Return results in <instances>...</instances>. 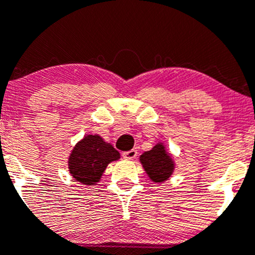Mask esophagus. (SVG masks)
Here are the masks:
<instances>
[{
    "label": "esophagus",
    "mask_w": 255,
    "mask_h": 255,
    "mask_svg": "<svg viewBox=\"0 0 255 255\" xmlns=\"http://www.w3.org/2000/svg\"><path fill=\"white\" fill-rule=\"evenodd\" d=\"M123 158H126V159H134L135 157H137V150L135 149H130V150H127V152H123L122 153Z\"/></svg>",
    "instance_id": "obj_1"
}]
</instances>
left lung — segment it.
Listing matches in <instances>:
<instances>
[{
  "label": "left lung",
  "mask_w": 255,
  "mask_h": 255,
  "mask_svg": "<svg viewBox=\"0 0 255 255\" xmlns=\"http://www.w3.org/2000/svg\"><path fill=\"white\" fill-rule=\"evenodd\" d=\"M139 160L148 177L155 183L167 180L174 169V163L170 155L165 152L162 143H158L152 149L143 153Z\"/></svg>",
  "instance_id": "8db88e82"
}]
</instances>
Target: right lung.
I'll use <instances>...</instances> for the list:
<instances>
[{"label":"right lung","mask_w":255,"mask_h":255,"mask_svg":"<svg viewBox=\"0 0 255 255\" xmlns=\"http://www.w3.org/2000/svg\"><path fill=\"white\" fill-rule=\"evenodd\" d=\"M120 153L100 135L88 134L76 144L68 159V169L77 182L93 185L100 182L103 172Z\"/></svg>","instance_id":"1"}]
</instances>
